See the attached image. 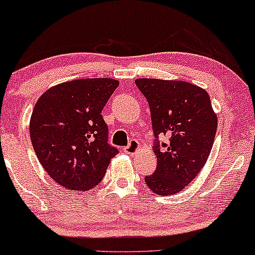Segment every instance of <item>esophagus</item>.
Wrapping results in <instances>:
<instances>
[{"instance_id":"1","label":"esophagus","mask_w":255,"mask_h":255,"mask_svg":"<svg viewBox=\"0 0 255 255\" xmlns=\"http://www.w3.org/2000/svg\"><path fill=\"white\" fill-rule=\"evenodd\" d=\"M140 150V144L137 140H131L130 144L124 148V152L128 154H135Z\"/></svg>"}]
</instances>
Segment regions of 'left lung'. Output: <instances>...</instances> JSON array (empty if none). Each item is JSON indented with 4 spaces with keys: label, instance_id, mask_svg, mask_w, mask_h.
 <instances>
[{
    "label": "left lung",
    "instance_id": "1",
    "mask_svg": "<svg viewBox=\"0 0 255 255\" xmlns=\"http://www.w3.org/2000/svg\"><path fill=\"white\" fill-rule=\"evenodd\" d=\"M135 85L147 99L156 141L157 170L145 183L158 196H172L193 181L212 150L218 118L206 90L183 81L138 78Z\"/></svg>",
    "mask_w": 255,
    "mask_h": 255
}]
</instances>
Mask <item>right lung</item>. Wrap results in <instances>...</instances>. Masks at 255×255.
<instances>
[{"label": "right lung", "instance_id": "add662e5", "mask_svg": "<svg viewBox=\"0 0 255 255\" xmlns=\"http://www.w3.org/2000/svg\"><path fill=\"white\" fill-rule=\"evenodd\" d=\"M120 82L84 78L64 82L38 98L30 118V138L47 173L61 186L83 191L103 179L118 150L108 144L102 116Z\"/></svg>", "mask_w": 255, "mask_h": 255}]
</instances>
